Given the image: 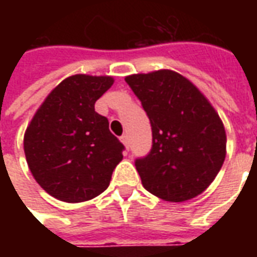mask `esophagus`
Listing matches in <instances>:
<instances>
[{
	"label": "esophagus",
	"mask_w": 257,
	"mask_h": 257,
	"mask_svg": "<svg viewBox=\"0 0 257 257\" xmlns=\"http://www.w3.org/2000/svg\"><path fill=\"white\" fill-rule=\"evenodd\" d=\"M121 142H122L123 145L126 146V149H128V147H129V136H128V134H125V135H122V136H121Z\"/></svg>",
	"instance_id": "esophagus-1"
}]
</instances>
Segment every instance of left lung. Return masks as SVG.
<instances>
[{"label":"left lung","instance_id":"left-lung-1","mask_svg":"<svg viewBox=\"0 0 257 257\" xmlns=\"http://www.w3.org/2000/svg\"><path fill=\"white\" fill-rule=\"evenodd\" d=\"M150 119V153L135 160L147 191L171 202L204 191L226 158V132L205 96L183 75L160 70L125 78Z\"/></svg>","mask_w":257,"mask_h":257}]
</instances>
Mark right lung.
<instances>
[{"instance_id":"add662e5","label":"right lung","mask_w":257,"mask_h":257,"mask_svg":"<svg viewBox=\"0 0 257 257\" xmlns=\"http://www.w3.org/2000/svg\"><path fill=\"white\" fill-rule=\"evenodd\" d=\"M111 77L78 74L48 95L25 134V154L37 183L64 202H82L108 187L123 145L95 103Z\"/></svg>"}]
</instances>
